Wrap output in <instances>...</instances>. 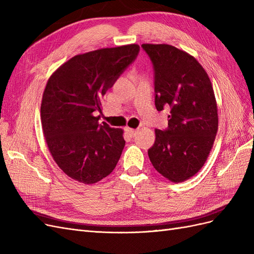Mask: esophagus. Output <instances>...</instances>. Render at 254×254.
<instances>
[{
    "label": "esophagus",
    "mask_w": 254,
    "mask_h": 254,
    "mask_svg": "<svg viewBox=\"0 0 254 254\" xmlns=\"http://www.w3.org/2000/svg\"><path fill=\"white\" fill-rule=\"evenodd\" d=\"M126 131H127V133L130 135V136H134L135 134H136V132H137V130L136 129H132V128H129V127H126Z\"/></svg>",
    "instance_id": "1"
}]
</instances>
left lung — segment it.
Masks as SVG:
<instances>
[{
	"mask_svg": "<svg viewBox=\"0 0 254 254\" xmlns=\"http://www.w3.org/2000/svg\"><path fill=\"white\" fill-rule=\"evenodd\" d=\"M155 71L158 111L171 107L168 127L156 129L151 164L166 179L182 182L204 165L218 129L217 104L209 75L187 52L168 44H142Z\"/></svg>",
	"mask_w": 254,
	"mask_h": 254,
	"instance_id": "8db88e82",
	"label": "left lung"
}]
</instances>
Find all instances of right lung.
I'll use <instances>...</instances> for the list:
<instances>
[{
    "mask_svg": "<svg viewBox=\"0 0 254 254\" xmlns=\"http://www.w3.org/2000/svg\"><path fill=\"white\" fill-rule=\"evenodd\" d=\"M137 44L80 54L54 72L44 89L41 124L49 150L72 179L93 184L117 166L125 140L123 130L99 124L102 98L131 64Z\"/></svg>",
    "mask_w": 254,
    "mask_h": 254,
    "instance_id": "right-lung-1",
    "label": "right lung"
}]
</instances>
